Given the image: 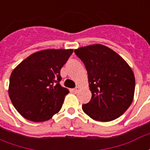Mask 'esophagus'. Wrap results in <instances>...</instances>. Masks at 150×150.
<instances>
[{"instance_id": "esophagus-1", "label": "esophagus", "mask_w": 150, "mask_h": 150, "mask_svg": "<svg viewBox=\"0 0 150 150\" xmlns=\"http://www.w3.org/2000/svg\"><path fill=\"white\" fill-rule=\"evenodd\" d=\"M79 86H77V87H75V88H74V90H73V91L75 92V93H77L79 91Z\"/></svg>"}]
</instances>
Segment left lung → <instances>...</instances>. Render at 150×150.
<instances>
[{"label": "left lung", "mask_w": 150, "mask_h": 150, "mask_svg": "<svg viewBox=\"0 0 150 150\" xmlns=\"http://www.w3.org/2000/svg\"><path fill=\"white\" fill-rule=\"evenodd\" d=\"M75 53L84 63L91 99L83 110L95 120L118 118L133 100L135 77L129 64L112 50L100 44L80 47Z\"/></svg>", "instance_id": "left-lung-1"}]
</instances>
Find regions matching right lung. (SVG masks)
I'll list each match as a JSON object with an SVG mask.
<instances>
[{
	"label": "right lung",
	"mask_w": 150,
	"mask_h": 150,
	"mask_svg": "<svg viewBox=\"0 0 150 150\" xmlns=\"http://www.w3.org/2000/svg\"><path fill=\"white\" fill-rule=\"evenodd\" d=\"M72 53V49L41 50L29 56L13 71L8 96L24 118L42 122L59 112L69 93L60 85V70Z\"/></svg>",
	"instance_id": "1"
}]
</instances>
